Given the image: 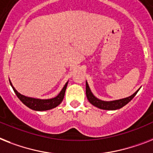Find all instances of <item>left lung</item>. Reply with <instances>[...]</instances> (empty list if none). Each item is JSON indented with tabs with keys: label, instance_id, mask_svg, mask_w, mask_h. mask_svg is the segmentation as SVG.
Segmentation results:
<instances>
[{
	"label": "left lung",
	"instance_id": "obj_1",
	"mask_svg": "<svg viewBox=\"0 0 153 153\" xmlns=\"http://www.w3.org/2000/svg\"><path fill=\"white\" fill-rule=\"evenodd\" d=\"M139 89H137L134 94L128 97L123 98V99H120V100H111V101H105V100L98 99L94 96L91 92V89L89 88V85H88L87 81L85 82V94H86V97H87L89 103L94 106L100 109H103V110H117V109L121 108L126 105H127L130 100L134 97Z\"/></svg>",
	"mask_w": 153,
	"mask_h": 153
}]
</instances>
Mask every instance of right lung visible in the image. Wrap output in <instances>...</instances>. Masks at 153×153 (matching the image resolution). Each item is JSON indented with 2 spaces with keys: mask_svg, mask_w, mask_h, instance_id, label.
Returning <instances> with one entry per match:
<instances>
[{
  "mask_svg": "<svg viewBox=\"0 0 153 153\" xmlns=\"http://www.w3.org/2000/svg\"><path fill=\"white\" fill-rule=\"evenodd\" d=\"M9 82L12 85V89L14 90L15 94H16V96L18 97L19 100L23 102L27 107H28L29 108L34 110V111H47V110H50L53 109L62 102V100L64 97V94H65L66 89H67V85H68V81L66 82L63 89H61V91L59 92V94L57 95L56 97L51 99H38V98H33L29 97H26L23 94H19L15 87L12 85L11 81L9 80Z\"/></svg>",
  "mask_w": 153,
  "mask_h": 153,
  "instance_id": "right-lung-1",
  "label": "right lung"
}]
</instances>
